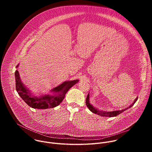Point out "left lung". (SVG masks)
<instances>
[{
    "label": "left lung",
    "mask_w": 152,
    "mask_h": 152,
    "mask_svg": "<svg viewBox=\"0 0 152 152\" xmlns=\"http://www.w3.org/2000/svg\"><path fill=\"white\" fill-rule=\"evenodd\" d=\"M90 94H88L87 95V97H86V106L88 107V109L93 113L94 114H96L97 115H99L100 116H102V117H115V116H117L119 114H120L121 113H122L123 112H124V111H126V110L129 109V108L131 107L134 104V103L137 102V100H138V98L137 97L136 99L135 100L134 102L130 105L129 107L125 108V109L124 110H118V111H111V112H107V111H100V110H99L98 109H97V108L94 107L90 103V102H89V97H90Z\"/></svg>",
    "instance_id": "left-lung-1"
}]
</instances>
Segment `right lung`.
I'll return each mask as SVG.
<instances>
[{
  "mask_svg": "<svg viewBox=\"0 0 152 152\" xmlns=\"http://www.w3.org/2000/svg\"><path fill=\"white\" fill-rule=\"evenodd\" d=\"M18 65L17 66L18 67ZM15 88L18 95L30 107L35 109H48L58 106L64 100L69 90L75 85L79 80L65 81L60 85L53 88L52 95L45 94L39 97L34 96L26 86L21 81L18 70L15 72Z\"/></svg>",
  "mask_w": 152,
  "mask_h": 152,
  "instance_id": "obj_1",
  "label": "right lung"
}]
</instances>
